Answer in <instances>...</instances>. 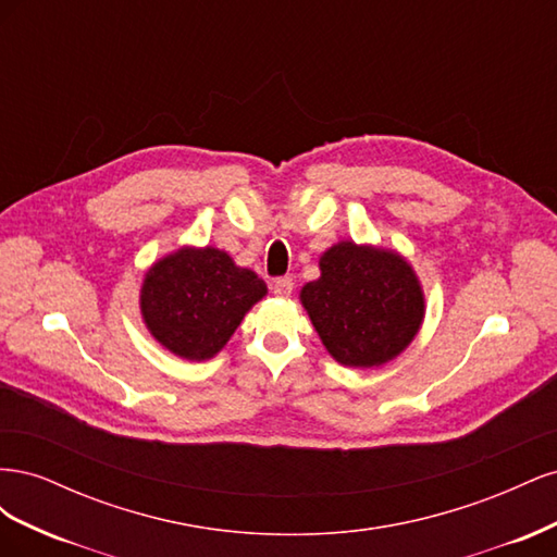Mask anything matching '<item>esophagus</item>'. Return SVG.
Returning <instances> with one entry per match:
<instances>
[{"mask_svg": "<svg viewBox=\"0 0 557 557\" xmlns=\"http://www.w3.org/2000/svg\"><path fill=\"white\" fill-rule=\"evenodd\" d=\"M293 288H295V283H293L290 276H281V278H276V281L272 283V290H274V295H278V297H290Z\"/></svg>", "mask_w": 557, "mask_h": 557, "instance_id": "1", "label": "esophagus"}]
</instances>
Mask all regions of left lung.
<instances>
[{"label":"left lung","instance_id":"obj_1","mask_svg":"<svg viewBox=\"0 0 557 557\" xmlns=\"http://www.w3.org/2000/svg\"><path fill=\"white\" fill-rule=\"evenodd\" d=\"M327 348L346 367L395 360L420 330L425 297L399 252L339 242L320 256V278L299 293Z\"/></svg>","mask_w":557,"mask_h":557}]
</instances>
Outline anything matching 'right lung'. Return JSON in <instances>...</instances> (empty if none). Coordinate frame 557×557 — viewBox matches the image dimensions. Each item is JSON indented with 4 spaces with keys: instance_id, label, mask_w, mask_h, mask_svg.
Returning a JSON list of instances; mask_svg holds the SVG:
<instances>
[{
    "instance_id": "1",
    "label": "right lung",
    "mask_w": 557,
    "mask_h": 557,
    "mask_svg": "<svg viewBox=\"0 0 557 557\" xmlns=\"http://www.w3.org/2000/svg\"><path fill=\"white\" fill-rule=\"evenodd\" d=\"M267 295L250 269L213 246L178 248L146 272L141 315L148 332L183 360H209Z\"/></svg>"
}]
</instances>
